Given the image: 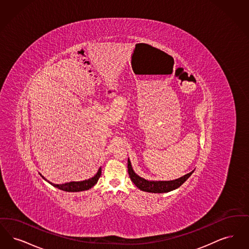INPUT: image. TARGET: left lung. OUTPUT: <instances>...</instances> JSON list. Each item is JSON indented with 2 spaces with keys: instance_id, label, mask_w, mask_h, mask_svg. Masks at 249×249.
Wrapping results in <instances>:
<instances>
[{
  "instance_id": "obj_1",
  "label": "left lung",
  "mask_w": 249,
  "mask_h": 249,
  "mask_svg": "<svg viewBox=\"0 0 249 249\" xmlns=\"http://www.w3.org/2000/svg\"><path fill=\"white\" fill-rule=\"evenodd\" d=\"M127 168H128L130 179L134 182V184L140 190L147 192V193H154V194L168 193V192L173 191L175 189H178L191 177V175L194 173V171H195L194 170L191 173H188L183 177H181L178 179H175V180H170V181H149V180H146V179L142 178L133 171L129 159L127 161Z\"/></svg>"
}]
</instances>
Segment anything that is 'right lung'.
<instances>
[{
	"label": "right lung",
	"mask_w": 249,
	"mask_h": 249,
	"mask_svg": "<svg viewBox=\"0 0 249 249\" xmlns=\"http://www.w3.org/2000/svg\"><path fill=\"white\" fill-rule=\"evenodd\" d=\"M100 176H101V168L98 169L97 173L93 178L87 179V180H84V181H76V182L73 181V182L65 184H54L51 183V182H49V183L53 185L55 188L65 191V192H71V193L82 192V191H87V190L91 189L95 184L97 183Z\"/></svg>",
	"instance_id": "right-lung-1"
}]
</instances>
